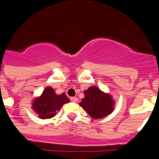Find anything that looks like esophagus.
Returning <instances> with one entry per match:
<instances>
[{
	"mask_svg": "<svg viewBox=\"0 0 159 159\" xmlns=\"http://www.w3.org/2000/svg\"><path fill=\"white\" fill-rule=\"evenodd\" d=\"M71 101L73 102H76L77 100H78V99H77V97H71Z\"/></svg>",
	"mask_w": 159,
	"mask_h": 159,
	"instance_id": "1",
	"label": "esophagus"
}]
</instances>
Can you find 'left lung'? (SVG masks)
Returning <instances> with one entry per match:
<instances>
[{
	"label": "left lung",
	"instance_id": "obj_1",
	"mask_svg": "<svg viewBox=\"0 0 159 159\" xmlns=\"http://www.w3.org/2000/svg\"><path fill=\"white\" fill-rule=\"evenodd\" d=\"M85 111L93 119H102L114 111L115 101L109 94L97 87H91L84 91V98L80 102Z\"/></svg>",
	"mask_w": 159,
	"mask_h": 159
}]
</instances>
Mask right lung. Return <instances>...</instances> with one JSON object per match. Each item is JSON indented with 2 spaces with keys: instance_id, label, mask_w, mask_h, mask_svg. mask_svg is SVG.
<instances>
[{
  "instance_id": "right-lung-1",
  "label": "right lung",
  "mask_w": 159,
  "mask_h": 159,
  "mask_svg": "<svg viewBox=\"0 0 159 159\" xmlns=\"http://www.w3.org/2000/svg\"><path fill=\"white\" fill-rule=\"evenodd\" d=\"M69 101L65 93L57 95L52 88L47 87L40 96L35 98L32 108L40 119H51L57 115V111L63 105Z\"/></svg>"
}]
</instances>
